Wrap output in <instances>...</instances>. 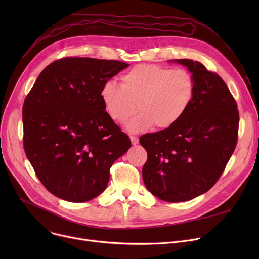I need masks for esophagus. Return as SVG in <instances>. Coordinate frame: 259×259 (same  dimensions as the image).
I'll use <instances>...</instances> for the list:
<instances>
[{
	"instance_id": "1",
	"label": "esophagus",
	"mask_w": 259,
	"mask_h": 259,
	"mask_svg": "<svg viewBox=\"0 0 259 259\" xmlns=\"http://www.w3.org/2000/svg\"><path fill=\"white\" fill-rule=\"evenodd\" d=\"M130 141L132 145H138L139 144V139L137 137H130Z\"/></svg>"
}]
</instances>
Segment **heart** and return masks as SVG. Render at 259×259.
Wrapping results in <instances>:
<instances>
[{
	"label": "heart",
	"mask_w": 259,
	"mask_h": 259,
	"mask_svg": "<svg viewBox=\"0 0 259 259\" xmlns=\"http://www.w3.org/2000/svg\"><path fill=\"white\" fill-rule=\"evenodd\" d=\"M120 80V86L115 81H107L101 98L109 116L119 124L139 109L142 113L127 124L133 133L153 126L159 130L174 126L186 114L195 94L194 78L184 69L139 65Z\"/></svg>",
	"instance_id": "heart-1"
}]
</instances>
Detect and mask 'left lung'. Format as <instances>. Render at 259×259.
Wrapping results in <instances>:
<instances>
[{
	"instance_id": "left-lung-1",
	"label": "left lung",
	"mask_w": 259,
	"mask_h": 259,
	"mask_svg": "<svg viewBox=\"0 0 259 259\" xmlns=\"http://www.w3.org/2000/svg\"><path fill=\"white\" fill-rule=\"evenodd\" d=\"M168 62L192 74L194 99L174 126L140 138L148 153L142 175L154 196L182 202L206 193L220 179L237 143L239 114L220 75L196 61Z\"/></svg>"
}]
</instances>
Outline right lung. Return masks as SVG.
I'll return each mask as SVG.
<instances>
[{"mask_svg": "<svg viewBox=\"0 0 259 259\" xmlns=\"http://www.w3.org/2000/svg\"><path fill=\"white\" fill-rule=\"evenodd\" d=\"M129 64L65 58L48 65L23 106L24 149L54 196L85 202L106 189L110 167L131 147L105 111L101 91Z\"/></svg>", "mask_w": 259, "mask_h": 259, "instance_id": "add662e5", "label": "right lung"}]
</instances>
